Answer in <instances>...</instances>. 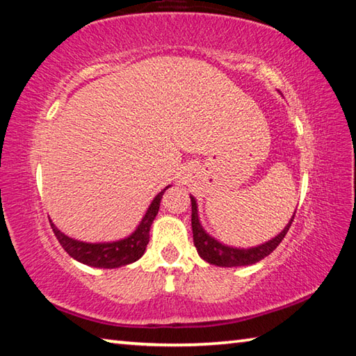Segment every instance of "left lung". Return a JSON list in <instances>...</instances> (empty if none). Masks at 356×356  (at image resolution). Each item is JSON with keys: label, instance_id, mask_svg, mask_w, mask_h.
Listing matches in <instances>:
<instances>
[{"label": "left lung", "instance_id": "1", "mask_svg": "<svg viewBox=\"0 0 356 356\" xmlns=\"http://www.w3.org/2000/svg\"><path fill=\"white\" fill-rule=\"evenodd\" d=\"M191 200V227H193V242L204 261L218 265V267H243V265H252L259 261H262L264 257H267L270 252L276 250V246L281 243V240L286 237V234L291 227L295 212L292 215L291 221L287 222L286 227L276 236L275 238L268 240L262 245L252 246V248H236V246H229L216 240L215 237L202 227L200 221V213H197V204L195 196L190 195Z\"/></svg>", "mask_w": 356, "mask_h": 356}]
</instances>
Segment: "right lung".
I'll return each instance as SVG.
<instances>
[{
  "label": "right lung",
  "instance_id": "right-lung-1",
  "mask_svg": "<svg viewBox=\"0 0 356 356\" xmlns=\"http://www.w3.org/2000/svg\"><path fill=\"white\" fill-rule=\"evenodd\" d=\"M171 185L165 186L159 195H156L152 202L149 204L146 213L143 215L140 225L135 227V231L130 236L113 240V242H81V240L72 238L65 236L64 232L59 231L55 226V222L50 220V225L53 232L58 238V242L61 243L63 248L69 252L70 257H74L75 261L81 262L84 265L95 268H119L124 265L134 264L140 259L146 246L149 243V231L152 226V221L155 220L156 213L160 209V201L163 197V193L170 188Z\"/></svg>",
  "mask_w": 356,
  "mask_h": 356
}]
</instances>
